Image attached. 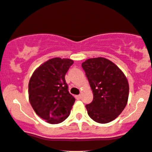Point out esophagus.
Instances as JSON below:
<instances>
[{"label": "esophagus", "instance_id": "obj_1", "mask_svg": "<svg viewBox=\"0 0 152 152\" xmlns=\"http://www.w3.org/2000/svg\"><path fill=\"white\" fill-rule=\"evenodd\" d=\"M81 98H82L81 95H76V99H77V100H80V99H81Z\"/></svg>", "mask_w": 152, "mask_h": 152}]
</instances>
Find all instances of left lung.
I'll list each match as a JSON object with an SVG mask.
<instances>
[{
	"label": "left lung",
	"instance_id": "8db88e82",
	"mask_svg": "<svg viewBox=\"0 0 152 152\" xmlns=\"http://www.w3.org/2000/svg\"><path fill=\"white\" fill-rule=\"evenodd\" d=\"M93 92V101L86 104L94 121L107 124L125 108L129 97V83L123 71L104 57L86 60L82 64Z\"/></svg>",
	"mask_w": 152,
	"mask_h": 152
}]
</instances>
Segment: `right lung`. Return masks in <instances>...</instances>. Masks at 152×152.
Returning <instances> with one entry per match:
<instances>
[{"label": "right lung", "mask_w": 152, "mask_h": 152, "mask_svg": "<svg viewBox=\"0 0 152 152\" xmlns=\"http://www.w3.org/2000/svg\"><path fill=\"white\" fill-rule=\"evenodd\" d=\"M73 64V60L54 57L40 65L30 78V104L48 124H60L70 113L75 98L68 91L65 75Z\"/></svg>", "instance_id": "add662e5"}]
</instances>
